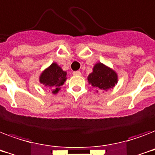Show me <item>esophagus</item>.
<instances>
[{"instance_id":"obj_1","label":"esophagus","mask_w":155,"mask_h":155,"mask_svg":"<svg viewBox=\"0 0 155 155\" xmlns=\"http://www.w3.org/2000/svg\"><path fill=\"white\" fill-rule=\"evenodd\" d=\"M73 74H74V75H75V76H81V73L80 71H75L73 73Z\"/></svg>"}]
</instances>
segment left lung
I'll list each match as a JSON object with an SVG mask.
<instances>
[{
  "mask_svg": "<svg viewBox=\"0 0 155 155\" xmlns=\"http://www.w3.org/2000/svg\"><path fill=\"white\" fill-rule=\"evenodd\" d=\"M88 82L89 84L98 90L107 91L112 89L117 83V73L114 70L104 65L103 63H96L93 68V72L88 75Z\"/></svg>",
  "mask_w": 155,
  "mask_h": 155,
  "instance_id": "1",
  "label": "left lung"
}]
</instances>
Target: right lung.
Returning a JSON list of instances; mask_svg holds the SVG:
<instances>
[{"instance_id": "right-lung-1", "label": "right lung", "mask_w": 155, "mask_h": 155, "mask_svg": "<svg viewBox=\"0 0 155 155\" xmlns=\"http://www.w3.org/2000/svg\"><path fill=\"white\" fill-rule=\"evenodd\" d=\"M67 73L61 68L56 62H53L40 74L39 81L51 90L54 94H58L61 86L66 81Z\"/></svg>"}]
</instances>
